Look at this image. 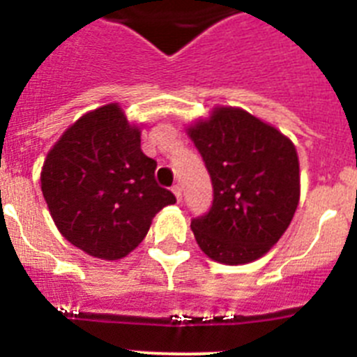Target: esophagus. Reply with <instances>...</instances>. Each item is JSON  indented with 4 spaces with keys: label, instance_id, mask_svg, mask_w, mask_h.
<instances>
[{
    "label": "esophagus",
    "instance_id": "obj_1",
    "mask_svg": "<svg viewBox=\"0 0 357 357\" xmlns=\"http://www.w3.org/2000/svg\"><path fill=\"white\" fill-rule=\"evenodd\" d=\"M172 191H173V195H175V197H176V202H181L182 200V189H181V185H173Z\"/></svg>",
    "mask_w": 357,
    "mask_h": 357
}]
</instances>
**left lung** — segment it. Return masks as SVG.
I'll return each instance as SVG.
<instances>
[{"label":"left lung","instance_id":"1","mask_svg":"<svg viewBox=\"0 0 357 357\" xmlns=\"http://www.w3.org/2000/svg\"><path fill=\"white\" fill-rule=\"evenodd\" d=\"M213 182V206L191 220L198 247L223 264L259 259L298 206L295 144L247 110L218 107L188 128Z\"/></svg>","mask_w":357,"mask_h":357}]
</instances>
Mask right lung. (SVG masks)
Wrapping results in <instances>:
<instances>
[{"instance_id":"1","label":"right lung","mask_w":357,"mask_h":357,"mask_svg":"<svg viewBox=\"0 0 357 357\" xmlns=\"http://www.w3.org/2000/svg\"><path fill=\"white\" fill-rule=\"evenodd\" d=\"M157 162L141 150V132L119 105L82 116L50 150L40 188L53 222L93 257L121 259L144 239L151 220L175 204L155 181Z\"/></svg>"}]
</instances>
